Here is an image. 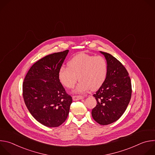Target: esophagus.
Instances as JSON below:
<instances>
[{
	"mask_svg": "<svg viewBox=\"0 0 155 155\" xmlns=\"http://www.w3.org/2000/svg\"><path fill=\"white\" fill-rule=\"evenodd\" d=\"M72 99L74 101H78L80 99H83V97L81 96H73Z\"/></svg>",
	"mask_w": 155,
	"mask_h": 155,
	"instance_id": "34e87169",
	"label": "esophagus"
}]
</instances>
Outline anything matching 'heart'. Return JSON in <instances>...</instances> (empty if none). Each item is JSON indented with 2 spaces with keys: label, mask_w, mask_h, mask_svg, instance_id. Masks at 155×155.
Instances as JSON below:
<instances>
[{
  "label": "heart",
  "mask_w": 155,
  "mask_h": 155,
  "mask_svg": "<svg viewBox=\"0 0 155 155\" xmlns=\"http://www.w3.org/2000/svg\"><path fill=\"white\" fill-rule=\"evenodd\" d=\"M107 74V62L102 56H93L81 53L73 57L68 62V68L62 66L58 72L61 84L68 89L75 86L78 77L80 80L75 91L83 93L99 88Z\"/></svg>",
  "instance_id": "b5f03b06"
}]
</instances>
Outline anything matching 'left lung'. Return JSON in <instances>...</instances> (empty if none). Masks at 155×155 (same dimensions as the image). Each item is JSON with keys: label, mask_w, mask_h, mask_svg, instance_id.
Instances as JSON below:
<instances>
[{"label": "left lung", "mask_w": 155, "mask_h": 155, "mask_svg": "<svg viewBox=\"0 0 155 155\" xmlns=\"http://www.w3.org/2000/svg\"><path fill=\"white\" fill-rule=\"evenodd\" d=\"M107 62V74L103 84L93 94L97 101L92 110L93 119L101 125L117 121L124 113L132 94L130 78L124 66L109 53L102 52Z\"/></svg>", "instance_id": "left-lung-1"}]
</instances>
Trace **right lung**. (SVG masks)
Here are the masks:
<instances>
[{"label":"right lung","instance_id":"obj_1","mask_svg":"<svg viewBox=\"0 0 155 155\" xmlns=\"http://www.w3.org/2000/svg\"><path fill=\"white\" fill-rule=\"evenodd\" d=\"M68 52L54 53L39 59L32 65L23 83V99L29 112L47 127L61 125L69 113L72 98L58 78Z\"/></svg>","mask_w":155,"mask_h":155}]
</instances>
